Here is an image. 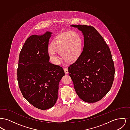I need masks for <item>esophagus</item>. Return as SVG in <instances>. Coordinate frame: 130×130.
Instances as JSON below:
<instances>
[{"label": "esophagus", "mask_w": 130, "mask_h": 130, "mask_svg": "<svg viewBox=\"0 0 130 130\" xmlns=\"http://www.w3.org/2000/svg\"><path fill=\"white\" fill-rule=\"evenodd\" d=\"M64 72L65 73V74H68V70L67 68H65L64 69Z\"/></svg>", "instance_id": "1"}]
</instances>
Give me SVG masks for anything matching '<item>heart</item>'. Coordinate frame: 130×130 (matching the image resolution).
Listing matches in <instances>:
<instances>
[{
  "label": "heart",
  "mask_w": 130,
  "mask_h": 130,
  "mask_svg": "<svg viewBox=\"0 0 130 130\" xmlns=\"http://www.w3.org/2000/svg\"><path fill=\"white\" fill-rule=\"evenodd\" d=\"M82 40L78 33L69 31L58 34L54 39L48 53L51 59L56 63L60 58L57 53L61 54L63 59L67 62L74 61L80 55Z\"/></svg>",
  "instance_id": "obj_1"
}]
</instances>
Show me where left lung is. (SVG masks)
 <instances>
[{
  "label": "left lung",
  "mask_w": 130,
  "mask_h": 130,
  "mask_svg": "<svg viewBox=\"0 0 130 130\" xmlns=\"http://www.w3.org/2000/svg\"><path fill=\"white\" fill-rule=\"evenodd\" d=\"M84 37L83 50L68 68L79 98L88 103L102 99L111 88L115 69L111 52L104 39L93 26L72 25Z\"/></svg>",
  "instance_id": "left-lung-1"
}]
</instances>
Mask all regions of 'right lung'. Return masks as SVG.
Masks as SVG:
<instances>
[{
	"label": "right lung",
	"instance_id": "1",
	"mask_svg": "<svg viewBox=\"0 0 130 130\" xmlns=\"http://www.w3.org/2000/svg\"><path fill=\"white\" fill-rule=\"evenodd\" d=\"M52 32L32 35L24 44L19 56L17 70L19 87L30 104L45 110L53 107L58 98L63 68L49 62L48 47Z\"/></svg>",
	"mask_w": 130,
	"mask_h": 130
}]
</instances>
